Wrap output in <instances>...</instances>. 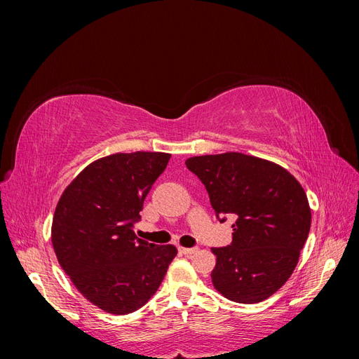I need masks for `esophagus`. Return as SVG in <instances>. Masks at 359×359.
<instances>
[{
	"label": "esophagus",
	"mask_w": 359,
	"mask_h": 359,
	"mask_svg": "<svg viewBox=\"0 0 359 359\" xmlns=\"http://www.w3.org/2000/svg\"><path fill=\"white\" fill-rule=\"evenodd\" d=\"M180 252H181L182 255H187V256H190V255H193V253H196V252H198V248H196V247H191V248H187V247H180Z\"/></svg>",
	"instance_id": "34e87169"
}]
</instances>
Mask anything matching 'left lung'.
<instances>
[{
  "label": "left lung",
  "mask_w": 359,
  "mask_h": 359,
  "mask_svg": "<svg viewBox=\"0 0 359 359\" xmlns=\"http://www.w3.org/2000/svg\"><path fill=\"white\" fill-rule=\"evenodd\" d=\"M186 166L208 191L217 219H236L231 245L212 248L214 287L240 304L266 299L292 276L307 241L306 191L285 168L241 153L190 157Z\"/></svg>",
  "instance_id": "8db88e82"
}]
</instances>
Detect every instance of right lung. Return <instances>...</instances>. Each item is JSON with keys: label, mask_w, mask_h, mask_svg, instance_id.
I'll return each mask as SVG.
<instances>
[{"label": "right lung", "mask_w": 359, "mask_h": 359, "mask_svg": "<svg viewBox=\"0 0 359 359\" xmlns=\"http://www.w3.org/2000/svg\"><path fill=\"white\" fill-rule=\"evenodd\" d=\"M170 154H112L93 161L64 190L52 245L82 295L112 314H128L157 292L177 248L135 235L144 201Z\"/></svg>", "instance_id": "obj_1"}]
</instances>
